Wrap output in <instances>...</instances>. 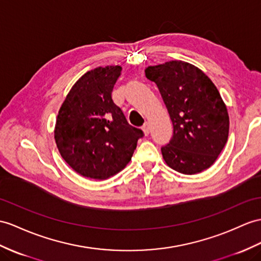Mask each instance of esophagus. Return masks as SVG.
<instances>
[{"label": "esophagus", "instance_id": "34e87169", "mask_svg": "<svg viewBox=\"0 0 261 261\" xmlns=\"http://www.w3.org/2000/svg\"><path fill=\"white\" fill-rule=\"evenodd\" d=\"M142 129H143V132H144V134H145V135H148V134H149V124H148L147 122H146V123L143 125Z\"/></svg>", "mask_w": 261, "mask_h": 261}]
</instances>
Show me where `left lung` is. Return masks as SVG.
I'll return each instance as SVG.
<instances>
[{"mask_svg":"<svg viewBox=\"0 0 261 261\" xmlns=\"http://www.w3.org/2000/svg\"><path fill=\"white\" fill-rule=\"evenodd\" d=\"M173 122V137L162 147L164 161L180 174L209 168L225 147L229 133L227 107L212 80L182 61L148 66Z\"/></svg>","mask_w":261,"mask_h":261,"instance_id":"left-lung-1","label":"left lung"}]
</instances>
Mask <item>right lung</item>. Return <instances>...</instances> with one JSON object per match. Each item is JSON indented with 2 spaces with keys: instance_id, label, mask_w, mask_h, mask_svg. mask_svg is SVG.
Masks as SVG:
<instances>
[{
  "instance_id": "right-lung-1",
  "label": "right lung",
  "mask_w": 261,
  "mask_h": 261,
  "mask_svg": "<svg viewBox=\"0 0 261 261\" xmlns=\"http://www.w3.org/2000/svg\"><path fill=\"white\" fill-rule=\"evenodd\" d=\"M120 72L116 65L85 73L71 88L56 118L54 138L61 156L87 178L106 179L119 173L144 136L112 99Z\"/></svg>"
}]
</instances>
